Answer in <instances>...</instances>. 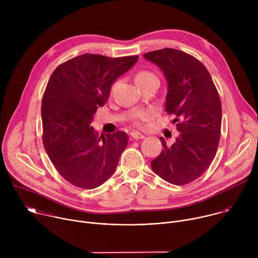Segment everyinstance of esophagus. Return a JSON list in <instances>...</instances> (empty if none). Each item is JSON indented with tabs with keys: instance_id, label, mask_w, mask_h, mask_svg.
<instances>
[{
	"instance_id": "34e87169",
	"label": "esophagus",
	"mask_w": 258,
	"mask_h": 258,
	"mask_svg": "<svg viewBox=\"0 0 258 258\" xmlns=\"http://www.w3.org/2000/svg\"><path fill=\"white\" fill-rule=\"evenodd\" d=\"M131 136H132V138L135 139V140H140V139H144V138H145L144 135H142V134H140V133H138V132H133V133L131 134Z\"/></svg>"
}]
</instances>
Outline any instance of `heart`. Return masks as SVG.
<instances>
[{"label": "heart", "mask_w": 258, "mask_h": 258, "mask_svg": "<svg viewBox=\"0 0 258 258\" xmlns=\"http://www.w3.org/2000/svg\"><path fill=\"white\" fill-rule=\"evenodd\" d=\"M157 79L154 73H152L151 71L148 70H142L139 71L136 77H135V81L137 85H141L144 83L149 82L151 80ZM155 117V112L152 111V110H146V111H142L140 112L134 119V124L138 127H144L147 123H149L150 121H152Z\"/></svg>", "instance_id": "1"}]
</instances>
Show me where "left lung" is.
Instances as JSON below:
<instances>
[{
  "label": "left lung",
  "mask_w": 258,
  "mask_h": 258,
  "mask_svg": "<svg viewBox=\"0 0 258 258\" xmlns=\"http://www.w3.org/2000/svg\"><path fill=\"white\" fill-rule=\"evenodd\" d=\"M164 73L168 85L166 112L176 117L178 138L151 162L167 182L187 185L200 177L215 157L222 128V103L207 68L194 56L164 48L143 55Z\"/></svg>",
  "instance_id": "8db88e82"
}]
</instances>
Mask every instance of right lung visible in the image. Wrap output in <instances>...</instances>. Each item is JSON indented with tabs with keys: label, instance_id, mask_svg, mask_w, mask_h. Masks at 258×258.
Here are the masks:
<instances>
[{
	"label": "right lung",
	"instance_id": "add662e5",
	"mask_svg": "<svg viewBox=\"0 0 258 258\" xmlns=\"http://www.w3.org/2000/svg\"><path fill=\"white\" fill-rule=\"evenodd\" d=\"M138 58L83 54L52 73L42 100L43 144L57 171L71 185L95 189L113 174L127 135L117 131L98 138L91 122L113 83Z\"/></svg>",
	"mask_w": 258,
	"mask_h": 258
}]
</instances>
